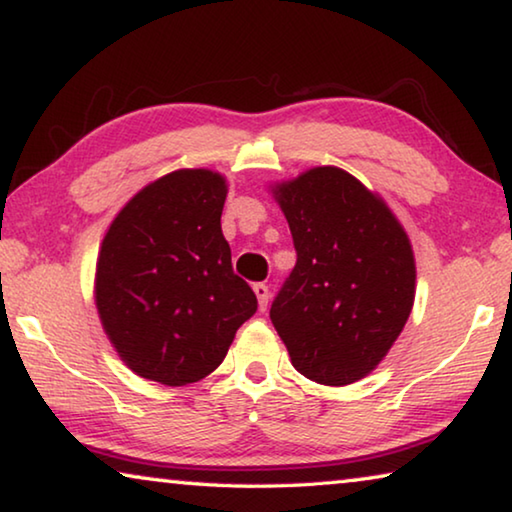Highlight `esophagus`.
Here are the masks:
<instances>
[{
	"mask_svg": "<svg viewBox=\"0 0 512 512\" xmlns=\"http://www.w3.org/2000/svg\"><path fill=\"white\" fill-rule=\"evenodd\" d=\"M253 291H255V296H257V300H259V309H266V305H268V296H271V291H268V287L264 282H257V284H253Z\"/></svg>",
	"mask_w": 512,
	"mask_h": 512,
	"instance_id": "1",
	"label": "esophagus"
}]
</instances>
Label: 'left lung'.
<instances>
[{"label": "left lung", "mask_w": 512, "mask_h": 512, "mask_svg": "<svg viewBox=\"0 0 512 512\" xmlns=\"http://www.w3.org/2000/svg\"><path fill=\"white\" fill-rule=\"evenodd\" d=\"M273 194L298 255L271 305L273 325L300 375L352 384L375 370L409 320V237L388 205L343 169H309Z\"/></svg>", "instance_id": "obj_1"}]
</instances>
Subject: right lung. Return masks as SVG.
<instances>
[{
  "instance_id": "right-lung-1",
  "label": "right lung",
  "mask_w": 512,
  "mask_h": 512,
  "mask_svg": "<svg viewBox=\"0 0 512 512\" xmlns=\"http://www.w3.org/2000/svg\"><path fill=\"white\" fill-rule=\"evenodd\" d=\"M228 185L210 169L167 173L137 192L103 237L94 298L137 375L185 386L221 366L257 311L221 232Z\"/></svg>"
}]
</instances>
